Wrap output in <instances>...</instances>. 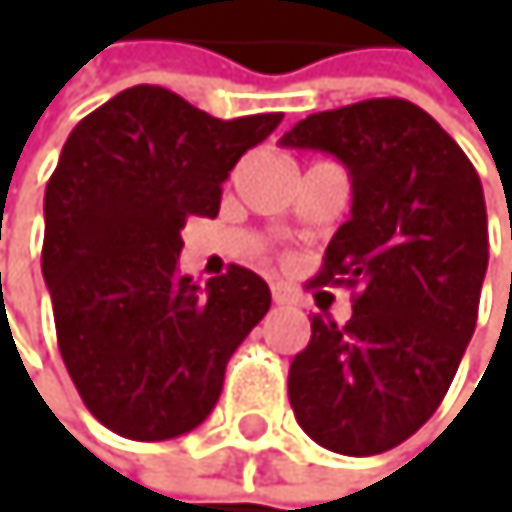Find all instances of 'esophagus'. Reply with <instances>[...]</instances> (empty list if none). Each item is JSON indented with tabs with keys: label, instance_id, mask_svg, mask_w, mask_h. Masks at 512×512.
Instances as JSON below:
<instances>
[{
	"label": "esophagus",
	"instance_id": "esophagus-1",
	"mask_svg": "<svg viewBox=\"0 0 512 512\" xmlns=\"http://www.w3.org/2000/svg\"><path fill=\"white\" fill-rule=\"evenodd\" d=\"M270 291H273V301H276L279 307H285V304H294V291H291L288 285H282V282H273V285H270Z\"/></svg>",
	"mask_w": 512,
	"mask_h": 512
}]
</instances>
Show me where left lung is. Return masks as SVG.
I'll return each instance as SVG.
<instances>
[{"label":"left lung","instance_id":"left-lung-1","mask_svg":"<svg viewBox=\"0 0 512 512\" xmlns=\"http://www.w3.org/2000/svg\"><path fill=\"white\" fill-rule=\"evenodd\" d=\"M282 147L325 150L350 168V221L313 285L353 288V316L313 313L291 359L288 399L304 433L338 455H381L445 399L473 338L488 267L479 174L430 113L402 97L325 110Z\"/></svg>","mask_w":512,"mask_h":512}]
</instances>
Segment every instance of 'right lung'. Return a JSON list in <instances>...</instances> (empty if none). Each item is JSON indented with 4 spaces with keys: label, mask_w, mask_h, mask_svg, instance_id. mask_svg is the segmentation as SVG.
Returning <instances> with one entry per match:
<instances>
[{
    "label": "right lung",
    "mask_w": 512,
    "mask_h": 512,
    "mask_svg": "<svg viewBox=\"0 0 512 512\" xmlns=\"http://www.w3.org/2000/svg\"><path fill=\"white\" fill-rule=\"evenodd\" d=\"M279 122L214 119L134 85L70 131L45 187L42 276L64 365L107 430L162 442L199 427L270 310L258 273L230 264L199 285L178 276V258L187 218L218 214L233 165Z\"/></svg>",
    "instance_id": "add662e5"
}]
</instances>
